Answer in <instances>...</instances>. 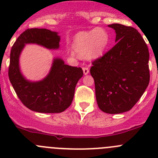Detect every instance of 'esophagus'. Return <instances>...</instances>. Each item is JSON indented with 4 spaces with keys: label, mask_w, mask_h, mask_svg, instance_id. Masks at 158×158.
<instances>
[{
    "label": "esophagus",
    "mask_w": 158,
    "mask_h": 158,
    "mask_svg": "<svg viewBox=\"0 0 158 158\" xmlns=\"http://www.w3.org/2000/svg\"><path fill=\"white\" fill-rule=\"evenodd\" d=\"M83 72L85 75L88 74V73H89V69H88V67H83Z\"/></svg>",
    "instance_id": "1"
}]
</instances>
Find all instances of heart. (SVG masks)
Segmentation results:
<instances>
[{"mask_svg": "<svg viewBox=\"0 0 158 158\" xmlns=\"http://www.w3.org/2000/svg\"><path fill=\"white\" fill-rule=\"evenodd\" d=\"M109 36L103 28H94L80 31L73 39L71 56H86L89 60H95L104 53L109 44Z\"/></svg>", "mask_w": 158, "mask_h": 158, "instance_id": "obj_1", "label": "heart"}]
</instances>
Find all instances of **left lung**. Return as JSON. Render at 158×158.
<instances>
[{
  "mask_svg": "<svg viewBox=\"0 0 158 158\" xmlns=\"http://www.w3.org/2000/svg\"><path fill=\"white\" fill-rule=\"evenodd\" d=\"M109 27L115 31L116 44L93 61L90 73L99 109L118 114L130 111L149 85V50L136 28L121 24Z\"/></svg>",
  "mask_w": 158,
  "mask_h": 158,
  "instance_id": "8db88e82",
  "label": "left lung"
}]
</instances>
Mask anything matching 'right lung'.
<instances>
[{
    "instance_id": "1",
    "label": "right lung",
    "mask_w": 158,
    "mask_h": 158,
    "mask_svg": "<svg viewBox=\"0 0 158 158\" xmlns=\"http://www.w3.org/2000/svg\"><path fill=\"white\" fill-rule=\"evenodd\" d=\"M57 32L46 28H28L21 34L10 54L8 77L18 97L30 110L42 113H60L71 105L75 87L83 76L81 67L64 64L60 58L54 59L49 74L40 81H27L20 71L19 56L25 44L36 43L47 49L60 46Z\"/></svg>"
}]
</instances>
